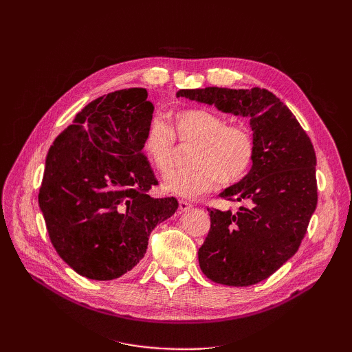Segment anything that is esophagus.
Listing matches in <instances>:
<instances>
[{"label":"esophagus","instance_id":"esophagus-1","mask_svg":"<svg viewBox=\"0 0 352 352\" xmlns=\"http://www.w3.org/2000/svg\"><path fill=\"white\" fill-rule=\"evenodd\" d=\"M192 208V204H190L189 201H186V199H179V210L180 211H188V210H190Z\"/></svg>","mask_w":352,"mask_h":352}]
</instances>
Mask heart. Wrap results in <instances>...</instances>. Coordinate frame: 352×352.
<instances>
[{
	"label": "heart",
	"mask_w": 352,
	"mask_h": 352,
	"mask_svg": "<svg viewBox=\"0 0 352 352\" xmlns=\"http://www.w3.org/2000/svg\"><path fill=\"white\" fill-rule=\"evenodd\" d=\"M170 127L162 120L146 126L142 153L160 173L175 164L177 146L192 145L188 167L164 177V189L180 197H195L219 182L232 186L247 176L254 164L257 145L251 127L228 123L225 117L207 109H184L170 116Z\"/></svg>",
	"instance_id": "obj_1"
}]
</instances>
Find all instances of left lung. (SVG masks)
Here are the masks:
<instances>
[{
  "label": "left lung",
  "instance_id": "left-lung-1",
  "mask_svg": "<svg viewBox=\"0 0 352 352\" xmlns=\"http://www.w3.org/2000/svg\"><path fill=\"white\" fill-rule=\"evenodd\" d=\"M177 97L250 117L255 153L250 173L223 190L239 211L210 212L199 267L212 282L250 286L267 279L298 251L317 206L316 153L292 111L267 89H180Z\"/></svg>",
  "mask_w": 352,
  "mask_h": 352
}]
</instances>
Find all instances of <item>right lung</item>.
<instances>
[{
	"mask_svg": "<svg viewBox=\"0 0 352 352\" xmlns=\"http://www.w3.org/2000/svg\"><path fill=\"white\" fill-rule=\"evenodd\" d=\"M144 88L94 100L52 142L39 207L52 247L70 267L111 280L142 260L148 236L175 214L173 197L148 195L158 185L142 153L154 105Z\"/></svg>",
	"mask_w": 352,
	"mask_h": 352,
	"instance_id": "add662e5",
	"label": "right lung"
}]
</instances>
